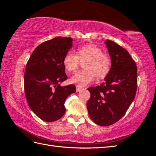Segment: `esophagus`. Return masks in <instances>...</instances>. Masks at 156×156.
Masks as SVG:
<instances>
[{
	"mask_svg": "<svg viewBox=\"0 0 156 156\" xmlns=\"http://www.w3.org/2000/svg\"><path fill=\"white\" fill-rule=\"evenodd\" d=\"M82 89H83V88L81 87H80L79 85H77V86H76V91H77V92L81 91Z\"/></svg>",
	"mask_w": 156,
	"mask_h": 156,
	"instance_id": "34e87169",
	"label": "esophagus"
}]
</instances>
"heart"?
<instances>
[{"mask_svg": "<svg viewBox=\"0 0 156 156\" xmlns=\"http://www.w3.org/2000/svg\"><path fill=\"white\" fill-rule=\"evenodd\" d=\"M77 55L68 52L63 58L64 67L67 72L72 73L78 68L79 60H84V69L79 71L71 77L70 82L80 87L92 83L95 75L97 79H105L111 68V60L108 56L103 53V51L97 45L88 44L79 46L76 50Z\"/></svg>", "mask_w": 156, "mask_h": 156, "instance_id": "obj_1", "label": "heart"}]
</instances>
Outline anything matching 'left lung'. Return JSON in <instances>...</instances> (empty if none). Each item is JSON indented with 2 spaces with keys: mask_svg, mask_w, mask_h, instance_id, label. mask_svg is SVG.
Returning a JSON list of instances; mask_svg holds the SVG:
<instances>
[{
  "mask_svg": "<svg viewBox=\"0 0 156 156\" xmlns=\"http://www.w3.org/2000/svg\"><path fill=\"white\" fill-rule=\"evenodd\" d=\"M111 68L100 86L88 88L87 110L92 120L108 126L121 119L133 101L137 86V68L128 51L115 41L106 40Z\"/></svg>",
  "mask_w": 156,
  "mask_h": 156,
  "instance_id": "obj_1",
  "label": "left lung"
}]
</instances>
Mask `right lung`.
<instances>
[{
  "mask_svg": "<svg viewBox=\"0 0 156 156\" xmlns=\"http://www.w3.org/2000/svg\"><path fill=\"white\" fill-rule=\"evenodd\" d=\"M72 37H56L43 42L32 52L24 75L28 105L45 122H54L66 112V98L76 91L73 84L61 87L67 79L63 65L65 55L72 47Z\"/></svg>",
  "mask_w": 156,
  "mask_h": 156,
  "instance_id": "1",
  "label": "right lung"
}]
</instances>
